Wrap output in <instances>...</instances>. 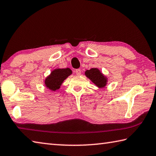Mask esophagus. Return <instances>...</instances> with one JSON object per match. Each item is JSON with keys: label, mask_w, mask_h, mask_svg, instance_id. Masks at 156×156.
Wrapping results in <instances>:
<instances>
[{"label": "esophagus", "mask_w": 156, "mask_h": 156, "mask_svg": "<svg viewBox=\"0 0 156 156\" xmlns=\"http://www.w3.org/2000/svg\"><path fill=\"white\" fill-rule=\"evenodd\" d=\"M75 72H76V75L79 76V75H80V74H81V70L80 69H76Z\"/></svg>", "instance_id": "34e87169"}]
</instances>
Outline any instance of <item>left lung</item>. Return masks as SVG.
Returning <instances> with one entry per match:
<instances>
[{"label": "left lung", "instance_id": "obj_1", "mask_svg": "<svg viewBox=\"0 0 156 156\" xmlns=\"http://www.w3.org/2000/svg\"><path fill=\"white\" fill-rule=\"evenodd\" d=\"M85 75L99 88H103L107 84V78L97 68H91L85 72Z\"/></svg>", "mask_w": 156, "mask_h": 156}]
</instances>
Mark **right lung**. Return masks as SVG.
<instances>
[{
	"label": "right lung",
	"instance_id": "obj_1",
	"mask_svg": "<svg viewBox=\"0 0 156 156\" xmlns=\"http://www.w3.org/2000/svg\"><path fill=\"white\" fill-rule=\"evenodd\" d=\"M72 74V72L69 68L55 69L45 79L44 84L50 90L55 91L59 89L62 82Z\"/></svg>",
	"mask_w": 156,
	"mask_h": 156
}]
</instances>
